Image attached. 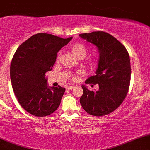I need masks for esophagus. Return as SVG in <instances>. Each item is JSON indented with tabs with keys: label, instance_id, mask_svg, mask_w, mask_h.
<instances>
[{
	"label": "esophagus",
	"instance_id": "1",
	"mask_svg": "<svg viewBox=\"0 0 150 150\" xmlns=\"http://www.w3.org/2000/svg\"><path fill=\"white\" fill-rule=\"evenodd\" d=\"M74 87H75V86L70 85V86H68V87H67V89H68V90H71V89H73Z\"/></svg>",
	"mask_w": 150,
	"mask_h": 150
}]
</instances>
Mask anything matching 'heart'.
I'll use <instances>...</instances> for the list:
<instances>
[{"label": "heart", "instance_id": "b5f03b06", "mask_svg": "<svg viewBox=\"0 0 150 150\" xmlns=\"http://www.w3.org/2000/svg\"><path fill=\"white\" fill-rule=\"evenodd\" d=\"M70 50L75 56L80 58L85 57L88 51L87 46L82 42H77L74 44L73 45H72ZM58 59H59V53L57 56V61ZM96 63H97V59L95 58H90L87 61V64L89 66H94L96 65ZM77 76H74L73 77V80H77Z\"/></svg>", "mask_w": 150, "mask_h": 150}]
</instances>
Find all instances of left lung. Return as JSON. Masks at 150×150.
Listing matches in <instances>:
<instances>
[{
  "instance_id": "8db88e82",
  "label": "left lung",
  "mask_w": 150,
  "mask_h": 150,
  "mask_svg": "<svg viewBox=\"0 0 150 150\" xmlns=\"http://www.w3.org/2000/svg\"><path fill=\"white\" fill-rule=\"evenodd\" d=\"M80 37L95 45L99 51L96 75L85 82L86 85L98 84L99 89L89 90L82 85L80 104L92 116H106L114 111L128 94L131 76L130 56L118 39L103 31L80 34Z\"/></svg>"
}]
</instances>
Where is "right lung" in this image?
Masks as SVG:
<instances>
[{
  "mask_svg": "<svg viewBox=\"0 0 150 150\" xmlns=\"http://www.w3.org/2000/svg\"><path fill=\"white\" fill-rule=\"evenodd\" d=\"M72 39L36 34L15 51L10 69L12 87L19 104L33 116H49L61 104L65 89L59 85L49 88L45 73L52 70L57 53Z\"/></svg>",
  "mask_w": 150,
  "mask_h": 150,
  "instance_id": "right-lung-1",
  "label": "right lung"
}]
</instances>
